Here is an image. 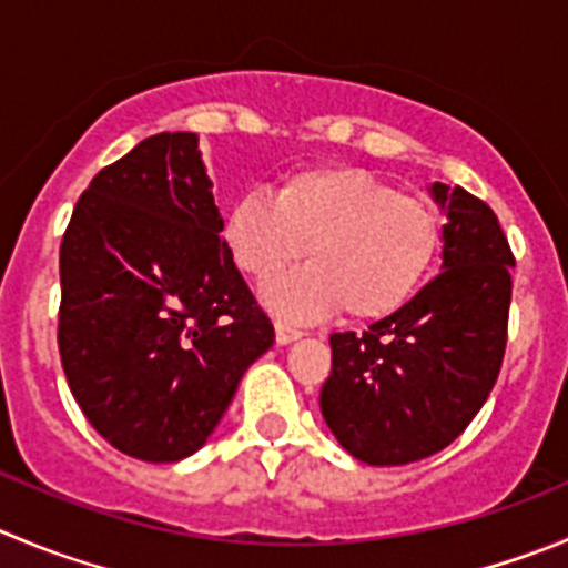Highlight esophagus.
<instances>
[{
  "mask_svg": "<svg viewBox=\"0 0 568 568\" xmlns=\"http://www.w3.org/2000/svg\"><path fill=\"white\" fill-rule=\"evenodd\" d=\"M274 333H277V344H280V347H285V344H291V342H296V338H302V331H296V327L285 325V322H277V325H274Z\"/></svg>",
  "mask_w": 568,
  "mask_h": 568,
  "instance_id": "1",
  "label": "esophagus"
}]
</instances>
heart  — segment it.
I'll return each instance as SVG.
<instances>
[{
  "mask_svg": "<svg viewBox=\"0 0 568 568\" xmlns=\"http://www.w3.org/2000/svg\"><path fill=\"white\" fill-rule=\"evenodd\" d=\"M226 246L241 272L268 280L305 257L314 266L263 291L274 314L316 322L384 320L420 288L437 252V219L362 168L294 173L277 195L246 193L230 206Z\"/></svg>",
  "mask_w": 568,
  "mask_h": 568,
  "instance_id": "1",
  "label": "heart"
}]
</instances>
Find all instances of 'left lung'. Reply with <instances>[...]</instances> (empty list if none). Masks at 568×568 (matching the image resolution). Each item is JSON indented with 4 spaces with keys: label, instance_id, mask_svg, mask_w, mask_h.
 <instances>
[{
    "label": "left lung",
    "instance_id": "left-lung-1",
    "mask_svg": "<svg viewBox=\"0 0 568 568\" xmlns=\"http://www.w3.org/2000/svg\"><path fill=\"white\" fill-rule=\"evenodd\" d=\"M445 215L443 266L362 336L333 333L322 417L349 457L409 465L443 452L499 378L516 266L496 212L468 190L428 184Z\"/></svg>",
    "mask_w": 568,
    "mask_h": 568
}]
</instances>
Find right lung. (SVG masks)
Returning <instances> with one entry per match:
<instances>
[{
    "label": "right lung",
    "instance_id": "right-lung-1",
    "mask_svg": "<svg viewBox=\"0 0 568 568\" xmlns=\"http://www.w3.org/2000/svg\"><path fill=\"white\" fill-rule=\"evenodd\" d=\"M221 230L199 134L164 131L92 179L63 235L69 389L100 437L142 463L199 452L274 344Z\"/></svg>",
    "mask_w": 568,
    "mask_h": 568
}]
</instances>
